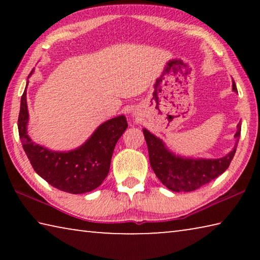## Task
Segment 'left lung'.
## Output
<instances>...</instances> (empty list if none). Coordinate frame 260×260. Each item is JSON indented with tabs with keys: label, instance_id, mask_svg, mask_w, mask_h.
Returning <instances> with one entry per match:
<instances>
[{
	"label": "left lung",
	"instance_id": "1",
	"mask_svg": "<svg viewBox=\"0 0 260 260\" xmlns=\"http://www.w3.org/2000/svg\"><path fill=\"white\" fill-rule=\"evenodd\" d=\"M233 90L237 91L234 80ZM143 134L147 141L149 160L153 172L164 186L177 192L193 191L212 181L228 169L236 152L235 146L233 151L219 159H189L174 156L167 150L159 139L147 129H143ZM240 135L241 122L237 125L235 134L236 143H239Z\"/></svg>",
	"mask_w": 260,
	"mask_h": 260
}]
</instances>
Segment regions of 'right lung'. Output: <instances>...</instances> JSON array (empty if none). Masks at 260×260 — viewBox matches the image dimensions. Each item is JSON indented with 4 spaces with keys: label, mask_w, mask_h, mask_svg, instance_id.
Returning a JSON list of instances; mask_svg holds the SVG:
<instances>
[{
    "label": "right lung",
    "mask_w": 260,
    "mask_h": 260,
    "mask_svg": "<svg viewBox=\"0 0 260 260\" xmlns=\"http://www.w3.org/2000/svg\"><path fill=\"white\" fill-rule=\"evenodd\" d=\"M27 121L25 89L20 102L18 132L26 156L42 179L52 187L70 193L91 191L104 181L117 141L128 126L126 117H116L101 125L80 148L69 152H56L32 142L26 129Z\"/></svg>",
    "instance_id": "1"
}]
</instances>
